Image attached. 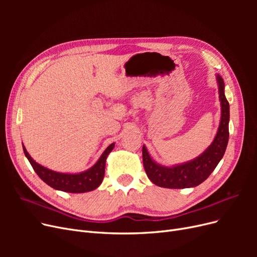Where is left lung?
Segmentation results:
<instances>
[{
	"instance_id": "1",
	"label": "left lung",
	"mask_w": 257,
	"mask_h": 257,
	"mask_svg": "<svg viewBox=\"0 0 257 257\" xmlns=\"http://www.w3.org/2000/svg\"><path fill=\"white\" fill-rule=\"evenodd\" d=\"M216 81L219 85V97L221 102V122L212 144L199 157L183 164L166 167L154 162L147 148L145 146L143 147L144 167L148 178L154 184L167 189L194 188L203 183L222 160L229 136V104L225 97V84L220 75H216Z\"/></svg>"
}]
</instances>
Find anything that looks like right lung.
<instances>
[{
    "mask_svg": "<svg viewBox=\"0 0 257 257\" xmlns=\"http://www.w3.org/2000/svg\"><path fill=\"white\" fill-rule=\"evenodd\" d=\"M113 147L114 144L108 146L107 149L100 155V158L94 165L88 170H85V172L79 174H64L53 172L51 169L40 165L31 158L25 146H23V152H25L30 164L32 165L38 177L45 183L51 186V188L68 193H84L95 190L102 183L105 175L106 159L108 154L113 149Z\"/></svg>",
    "mask_w": 257,
    "mask_h": 257,
    "instance_id": "add662e5",
    "label": "right lung"
}]
</instances>
